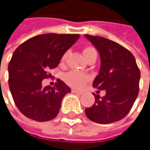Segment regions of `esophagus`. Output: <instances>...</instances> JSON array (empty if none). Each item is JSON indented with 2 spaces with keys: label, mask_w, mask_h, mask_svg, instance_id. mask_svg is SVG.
Returning a JSON list of instances; mask_svg holds the SVG:
<instances>
[{
  "label": "esophagus",
  "mask_w": 150,
  "mask_h": 150,
  "mask_svg": "<svg viewBox=\"0 0 150 150\" xmlns=\"http://www.w3.org/2000/svg\"><path fill=\"white\" fill-rule=\"evenodd\" d=\"M72 92H73V93H76V94H78V95L83 94V91H77V90H74V89H72Z\"/></svg>",
  "instance_id": "1"
}]
</instances>
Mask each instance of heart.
Returning <instances> with one entry per match:
<instances>
[{"mask_svg": "<svg viewBox=\"0 0 150 150\" xmlns=\"http://www.w3.org/2000/svg\"><path fill=\"white\" fill-rule=\"evenodd\" d=\"M92 52H96V50L91 48V47H87L83 50V55L84 57L88 56L89 54ZM67 56V53H65L62 57V61H64L66 59ZM90 79V76L87 74L79 72V71H71L68 72L67 74H65L64 76V80L65 82L71 87L73 88H76V89H80L82 88L84 83Z\"/></svg>", "mask_w": 150, "mask_h": 150, "instance_id": "obj_1", "label": "heart"}]
</instances>
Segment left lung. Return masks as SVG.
<instances>
[{"mask_svg":"<svg viewBox=\"0 0 150 150\" xmlns=\"http://www.w3.org/2000/svg\"><path fill=\"white\" fill-rule=\"evenodd\" d=\"M85 37L100 57V68L92 86L106 91L103 97L93 93L95 103L85 108L86 116L101 125L119 121L137 99L141 72L133 55L122 45L100 36L85 35Z\"/></svg>","mask_w":150,"mask_h":150,"instance_id":"8db88e82","label":"left lung"}]
</instances>
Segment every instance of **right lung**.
I'll return each instance as SVG.
<instances>
[{
	"label": "right lung",
	"instance_id": "right-lung-1",
	"mask_svg": "<svg viewBox=\"0 0 150 150\" xmlns=\"http://www.w3.org/2000/svg\"><path fill=\"white\" fill-rule=\"evenodd\" d=\"M79 35L45 34L32 37L14 51L9 61L8 85L19 111L30 119L50 121L59 112L64 96L71 89L58 79L55 87H42L47 71L59 66L66 51Z\"/></svg>",
	"mask_w": 150,
	"mask_h": 150
}]
</instances>
